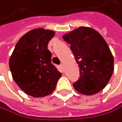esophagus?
Instances as JSON below:
<instances>
[{
  "mask_svg": "<svg viewBox=\"0 0 122 122\" xmlns=\"http://www.w3.org/2000/svg\"><path fill=\"white\" fill-rule=\"evenodd\" d=\"M60 67H61V69L63 70V69H64V64H61V65H60Z\"/></svg>",
  "mask_w": 122,
  "mask_h": 122,
  "instance_id": "1",
  "label": "esophagus"
}]
</instances>
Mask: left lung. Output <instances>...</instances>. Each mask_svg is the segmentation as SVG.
<instances>
[{"mask_svg": "<svg viewBox=\"0 0 122 122\" xmlns=\"http://www.w3.org/2000/svg\"><path fill=\"white\" fill-rule=\"evenodd\" d=\"M70 44L80 76L73 84L75 90L93 95L107 86L114 71V58L106 40L96 30L81 26L63 35Z\"/></svg>", "mask_w": 122, "mask_h": 122, "instance_id": "obj_1", "label": "left lung"}]
</instances>
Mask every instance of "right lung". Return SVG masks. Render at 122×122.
<instances>
[{
    "label": "right lung",
    "mask_w": 122,
    "mask_h": 122,
    "mask_svg": "<svg viewBox=\"0 0 122 122\" xmlns=\"http://www.w3.org/2000/svg\"><path fill=\"white\" fill-rule=\"evenodd\" d=\"M55 31L38 28L19 39L9 61L12 76L22 91L34 97L49 95L55 89L61 73L51 63L48 49Z\"/></svg>",
    "instance_id": "add662e5"
}]
</instances>
